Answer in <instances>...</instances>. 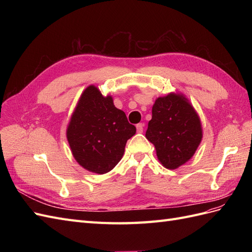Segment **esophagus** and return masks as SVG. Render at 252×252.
I'll return each instance as SVG.
<instances>
[{
    "label": "esophagus",
    "instance_id": "34e87169",
    "mask_svg": "<svg viewBox=\"0 0 252 252\" xmlns=\"http://www.w3.org/2000/svg\"><path fill=\"white\" fill-rule=\"evenodd\" d=\"M143 128H144V124L143 123H139L138 125H136V131H138L139 133H142L143 132Z\"/></svg>",
    "mask_w": 252,
    "mask_h": 252
}]
</instances>
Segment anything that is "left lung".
Instances as JSON below:
<instances>
[{
  "label": "left lung",
  "mask_w": 252,
  "mask_h": 252,
  "mask_svg": "<svg viewBox=\"0 0 252 252\" xmlns=\"http://www.w3.org/2000/svg\"><path fill=\"white\" fill-rule=\"evenodd\" d=\"M146 138L155 145L158 161L168 169L185 164L202 140L199 116L187 98L170 94L152 106Z\"/></svg>",
  "instance_id": "1"
}]
</instances>
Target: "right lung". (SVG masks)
Here are the masks:
<instances>
[{
    "label": "right lung",
    "mask_w": 252,
    "mask_h": 252,
    "mask_svg": "<svg viewBox=\"0 0 252 252\" xmlns=\"http://www.w3.org/2000/svg\"><path fill=\"white\" fill-rule=\"evenodd\" d=\"M136 129L124 111L103 96L96 87L82 94L67 128L72 155L84 168L98 174L112 170L124 155L127 141Z\"/></svg>",
    "instance_id": "add662e5"
}]
</instances>
